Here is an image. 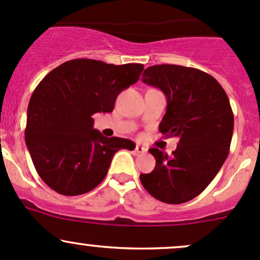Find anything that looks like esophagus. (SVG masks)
Returning <instances> with one entry per match:
<instances>
[{
    "instance_id": "1",
    "label": "esophagus",
    "mask_w": 260,
    "mask_h": 260,
    "mask_svg": "<svg viewBox=\"0 0 260 260\" xmlns=\"http://www.w3.org/2000/svg\"><path fill=\"white\" fill-rule=\"evenodd\" d=\"M145 152H146V149H145L144 146H141V145H136L135 147L136 155H141V153H145Z\"/></svg>"
}]
</instances>
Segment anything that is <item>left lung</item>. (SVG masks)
Returning a JSON list of instances; mask_svg holds the SVG:
<instances>
[{
    "mask_svg": "<svg viewBox=\"0 0 260 260\" xmlns=\"http://www.w3.org/2000/svg\"><path fill=\"white\" fill-rule=\"evenodd\" d=\"M142 82L161 89L167 108L158 130L178 138L174 155L150 149L156 166L140 181L161 202L191 201L212 182L230 152L234 118L224 89L196 68L161 64L149 67Z\"/></svg>",
    "mask_w": 260,
    "mask_h": 260,
    "instance_id": "1",
    "label": "left lung"
}]
</instances>
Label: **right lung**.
<instances>
[{
	"instance_id": "obj_1",
	"label": "right lung",
	"mask_w": 260,
	"mask_h": 260,
	"mask_svg": "<svg viewBox=\"0 0 260 260\" xmlns=\"http://www.w3.org/2000/svg\"><path fill=\"white\" fill-rule=\"evenodd\" d=\"M142 69L79 58L42 79L27 109L24 139L38 175L52 189L64 196L86 193L104 180L116 151L135 149L127 139L103 136L91 116L113 111Z\"/></svg>"
}]
</instances>
